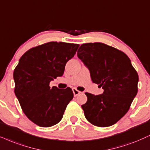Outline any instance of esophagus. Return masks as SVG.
<instances>
[{"instance_id":"34e87169","label":"esophagus","mask_w":150,"mask_h":150,"mask_svg":"<svg viewBox=\"0 0 150 150\" xmlns=\"http://www.w3.org/2000/svg\"><path fill=\"white\" fill-rule=\"evenodd\" d=\"M73 92L74 96H75V97H76V96H78L79 93H81L80 91H79L78 90H77V89L75 88H73Z\"/></svg>"}]
</instances>
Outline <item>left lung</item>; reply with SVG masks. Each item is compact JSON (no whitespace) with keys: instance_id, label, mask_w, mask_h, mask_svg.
<instances>
[{"instance_id":"8db88e82","label":"left lung","mask_w":150,"mask_h":150,"mask_svg":"<svg viewBox=\"0 0 150 150\" xmlns=\"http://www.w3.org/2000/svg\"><path fill=\"white\" fill-rule=\"evenodd\" d=\"M77 57L90 71L102 94L85 93L81 105L89 122L100 127L114 125L126 114L138 92V75L125 53L102 43L81 45Z\"/></svg>"}]
</instances>
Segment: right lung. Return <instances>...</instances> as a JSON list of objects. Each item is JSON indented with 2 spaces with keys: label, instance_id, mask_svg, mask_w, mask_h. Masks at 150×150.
Here are the masks:
<instances>
[{
  "label": "right lung",
  "instance_id": "obj_1",
  "mask_svg": "<svg viewBox=\"0 0 150 150\" xmlns=\"http://www.w3.org/2000/svg\"><path fill=\"white\" fill-rule=\"evenodd\" d=\"M79 44L48 42L28 50L14 71V93L25 115L42 127L62 120L73 98L71 88H50V81L63 75L66 64L73 58Z\"/></svg>",
  "mask_w": 150,
  "mask_h": 150
}]
</instances>
